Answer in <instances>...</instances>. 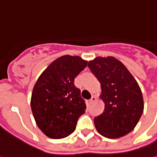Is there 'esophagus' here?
<instances>
[{
  "instance_id": "obj_1",
  "label": "esophagus",
  "mask_w": 157,
  "mask_h": 157,
  "mask_svg": "<svg viewBox=\"0 0 157 157\" xmlns=\"http://www.w3.org/2000/svg\"><path fill=\"white\" fill-rule=\"evenodd\" d=\"M95 100H96V98L94 97V96H92V97H91V98H90L89 100H88V102H89V104L91 105V104H93V103H94Z\"/></svg>"
}]
</instances>
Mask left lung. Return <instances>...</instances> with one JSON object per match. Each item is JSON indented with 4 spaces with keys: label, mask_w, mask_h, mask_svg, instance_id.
Masks as SVG:
<instances>
[{
    "label": "left lung",
    "mask_w": 157,
    "mask_h": 157,
    "mask_svg": "<svg viewBox=\"0 0 157 157\" xmlns=\"http://www.w3.org/2000/svg\"><path fill=\"white\" fill-rule=\"evenodd\" d=\"M88 67L100 82V98L105 103L94 125L101 135L117 139L135 128L144 111L140 86L123 63L114 57H97Z\"/></svg>",
    "instance_id": "left-lung-1"
}]
</instances>
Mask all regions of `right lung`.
<instances>
[{
	"label": "right lung",
	"mask_w": 157,
	"mask_h": 157,
	"mask_svg": "<svg viewBox=\"0 0 157 157\" xmlns=\"http://www.w3.org/2000/svg\"><path fill=\"white\" fill-rule=\"evenodd\" d=\"M87 65L78 56L64 55L49 64L33 88L30 106L41 132L51 139H63L75 131L86 110L75 78Z\"/></svg>",
	"instance_id": "right-lung-1"
}]
</instances>
